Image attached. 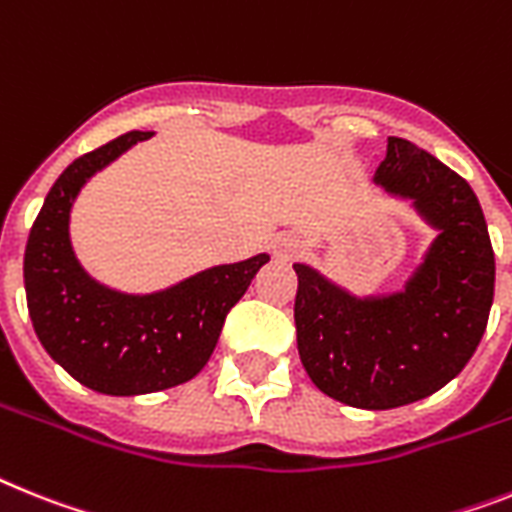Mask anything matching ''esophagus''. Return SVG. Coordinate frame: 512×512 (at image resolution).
Here are the masks:
<instances>
[{
  "label": "esophagus",
  "instance_id": "esophagus-1",
  "mask_svg": "<svg viewBox=\"0 0 512 512\" xmlns=\"http://www.w3.org/2000/svg\"><path fill=\"white\" fill-rule=\"evenodd\" d=\"M276 255L281 257V260H294L299 252L304 249V242L302 236L294 234V231H283V234L276 236Z\"/></svg>",
  "mask_w": 512,
  "mask_h": 512
}]
</instances>
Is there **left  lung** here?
<instances>
[{
	"instance_id": "8db88e82",
	"label": "left lung",
	"mask_w": 512,
	"mask_h": 512,
	"mask_svg": "<svg viewBox=\"0 0 512 512\" xmlns=\"http://www.w3.org/2000/svg\"><path fill=\"white\" fill-rule=\"evenodd\" d=\"M375 184L437 231L403 291L354 296L296 263V346L309 380L354 409L385 411L445 388L474 356L495 296V252L474 190L427 150L388 137Z\"/></svg>"
}]
</instances>
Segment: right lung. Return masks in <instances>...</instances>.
Wrapping results in <instances>:
<instances>
[{
	"label": "right lung",
	"instance_id": "right-lung-1",
	"mask_svg": "<svg viewBox=\"0 0 512 512\" xmlns=\"http://www.w3.org/2000/svg\"><path fill=\"white\" fill-rule=\"evenodd\" d=\"M153 132L90 150L62 171L25 247V296L49 356L85 388L143 395L192 380L208 364L223 320L270 255L216 265L153 294H124L90 278L70 242V213L83 184Z\"/></svg>",
	"mask_w": 512,
	"mask_h": 512
}]
</instances>
